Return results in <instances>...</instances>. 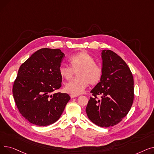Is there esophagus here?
Here are the masks:
<instances>
[{"mask_svg": "<svg viewBox=\"0 0 154 154\" xmlns=\"http://www.w3.org/2000/svg\"><path fill=\"white\" fill-rule=\"evenodd\" d=\"M70 96V97L72 99V98L76 97H78L79 95H74V94H71Z\"/></svg>", "mask_w": 154, "mask_h": 154, "instance_id": "esophagus-1", "label": "esophagus"}]
</instances>
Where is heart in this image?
Listing matches in <instances>:
<instances>
[{"label": "heart", "instance_id": "obj_1", "mask_svg": "<svg viewBox=\"0 0 154 154\" xmlns=\"http://www.w3.org/2000/svg\"><path fill=\"white\" fill-rule=\"evenodd\" d=\"M70 67L60 66L59 73L66 80H70L76 72L77 77L72 79L64 87L65 91L74 95L82 94L89 84L95 85L101 79L102 71L94 62L93 57L85 51L72 55L69 59Z\"/></svg>", "mask_w": 154, "mask_h": 154}]
</instances>
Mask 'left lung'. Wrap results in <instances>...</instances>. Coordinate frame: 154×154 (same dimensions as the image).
<instances>
[{"label":"left lung","instance_id":"obj_1","mask_svg":"<svg viewBox=\"0 0 154 154\" xmlns=\"http://www.w3.org/2000/svg\"><path fill=\"white\" fill-rule=\"evenodd\" d=\"M102 75L91 91L85 109L95 125L109 127L119 123L128 113L134 100V78L125 61L110 50H102ZM97 95L101 97L99 99Z\"/></svg>","mask_w":154,"mask_h":154}]
</instances>
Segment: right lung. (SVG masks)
Wrapping results in <instances>:
<instances>
[{
  "mask_svg": "<svg viewBox=\"0 0 154 154\" xmlns=\"http://www.w3.org/2000/svg\"><path fill=\"white\" fill-rule=\"evenodd\" d=\"M64 56L59 48H44L20 66L12 92L19 112L29 122L38 126L55 122L70 99L67 94L54 92L62 85L59 68Z\"/></svg>",
  "mask_w": 154,
  "mask_h": 154,
  "instance_id": "obj_1",
  "label": "right lung"
}]
</instances>
